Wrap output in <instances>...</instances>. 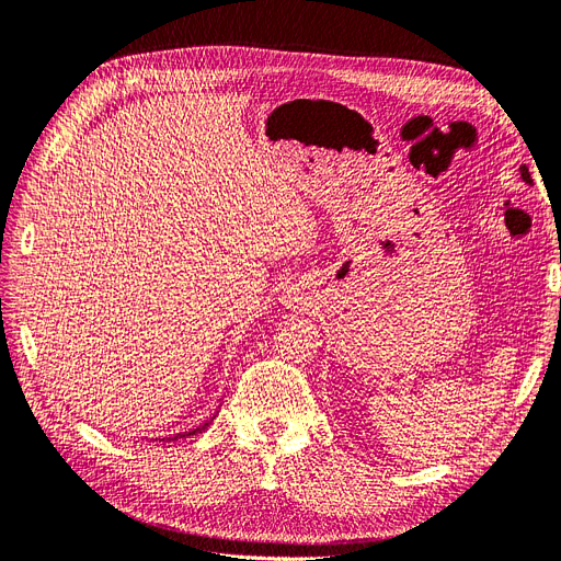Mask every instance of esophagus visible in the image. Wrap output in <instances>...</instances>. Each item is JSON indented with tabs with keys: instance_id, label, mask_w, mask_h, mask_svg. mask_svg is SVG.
<instances>
[{
	"instance_id": "34e87169",
	"label": "esophagus",
	"mask_w": 561,
	"mask_h": 561,
	"mask_svg": "<svg viewBox=\"0 0 561 561\" xmlns=\"http://www.w3.org/2000/svg\"><path fill=\"white\" fill-rule=\"evenodd\" d=\"M285 304L289 308H299L304 310L308 306V295L304 293V289H289V293L285 295Z\"/></svg>"
}]
</instances>
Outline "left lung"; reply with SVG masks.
I'll return each instance as SVG.
<instances>
[{"instance_id":"obj_1","label":"left lung","mask_w":561,"mask_h":561,"mask_svg":"<svg viewBox=\"0 0 561 561\" xmlns=\"http://www.w3.org/2000/svg\"><path fill=\"white\" fill-rule=\"evenodd\" d=\"M520 174H523V179H525V182H527V184H531V174H529L527 165H523V168H520Z\"/></svg>"}]
</instances>
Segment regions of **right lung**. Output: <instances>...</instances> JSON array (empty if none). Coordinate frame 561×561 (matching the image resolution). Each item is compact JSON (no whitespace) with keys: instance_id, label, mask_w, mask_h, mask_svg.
Segmentation results:
<instances>
[{"instance_id":"add662e5","label":"right lung","mask_w":561,"mask_h":561,"mask_svg":"<svg viewBox=\"0 0 561 561\" xmlns=\"http://www.w3.org/2000/svg\"><path fill=\"white\" fill-rule=\"evenodd\" d=\"M203 428H195V431H191V433H182V435H176V437H172V439H182V437H191V435H195V433H199Z\"/></svg>"}]
</instances>
